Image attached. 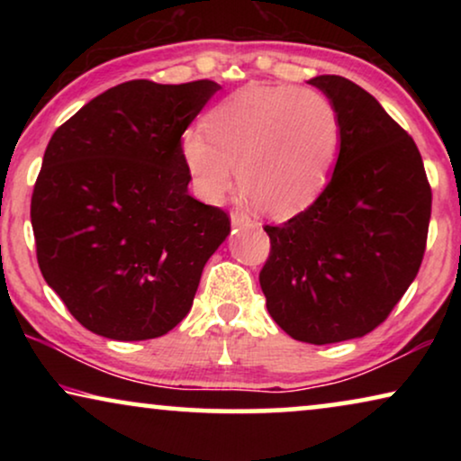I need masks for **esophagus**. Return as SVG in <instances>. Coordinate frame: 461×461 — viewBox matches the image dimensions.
<instances>
[{
    "label": "esophagus",
    "instance_id": "1",
    "mask_svg": "<svg viewBox=\"0 0 461 461\" xmlns=\"http://www.w3.org/2000/svg\"><path fill=\"white\" fill-rule=\"evenodd\" d=\"M230 222H232V226H249L251 220H249V216H245L243 212L232 210L230 212Z\"/></svg>",
    "mask_w": 461,
    "mask_h": 461
}]
</instances>
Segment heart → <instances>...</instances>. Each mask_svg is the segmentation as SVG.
I'll return each instance as SVG.
<instances>
[{
    "label": "heart",
    "mask_w": 461,
    "mask_h": 461,
    "mask_svg": "<svg viewBox=\"0 0 461 461\" xmlns=\"http://www.w3.org/2000/svg\"><path fill=\"white\" fill-rule=\"evenodd\" d=\"M205 131L182 138V157L201 197L222 199L237 167L241 193L276 220L304 212L323 193L342 144L336 104L325 94L287 84L232 92L210 111Z\"/></svg>",
    "instance_id": "1"
}]
</instances>
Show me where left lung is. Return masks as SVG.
<instances>
[{
	"label": "left lung",
	"mask_w": 461,
	"mask_h": 461,
	"mask_svg": "<svg viewBox=\"0 0 461 461\" xmlns=\"http://www.w3.org/2000/svg\"><path fill=\"white\" fill-rule=\"evenodd\" d=\"M342 119V144L323 193L279 226L260 287L294 339L333 344L382 325L426 251L432 191L413 138L382 104L339 75L308 81Z\"/></svg>",
	"instance_id": "left-lung-1"
}]
</instances>
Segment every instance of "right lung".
Segmentation results:
<instances>
[{
	"label": "right lung",
	"mask_w": 461,
	"mask_h": 461,
	"mask_svg": "<svg viewBox=\"0 0 461 461\" xmlns=\"http://www.w3.org/2000/svg\"><path fill=\"white\" fill-rule=\"evenodd\" d=\"M218 90L125 81L50 138L31 197L37 264L86 330L136 342L191 311L230 218L188 194L180 138Z\"/></svg>",
	"instance_id": "right-lung-1"
}]
</instances>
